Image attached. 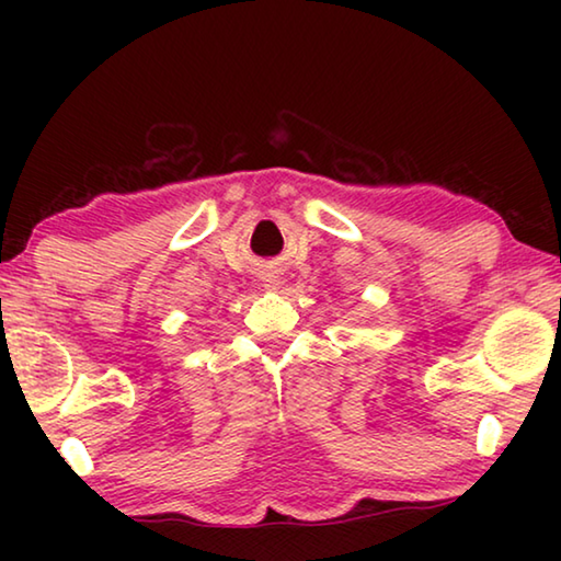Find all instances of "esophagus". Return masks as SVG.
Masks as SVG:
<instances>
[{
    "label": "esophagus",
    "instance_id": "esophagus-1",
    "mask_svg": "<svg viewBox=\"0 0 561 561\" xmlns=\"http://www.w3.org/2000/svg\"><path fill=\"white\" fill-rule=\"evenodd\" d=\"M267 284H264V287H272L274 289V284H277V279H264Z\"/></svg>",
    "mask_w": 561,
    "mask_h": 561
}]
</instances>
